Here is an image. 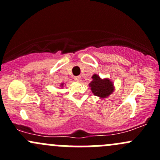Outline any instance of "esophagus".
<instances>
[{
    "instance_id": "1",
    "label": "esophagus",
    "mask_w": 160,
    "mask_h": 160,
    "mask_svg": "<svg viewBox=\"0 0 160 160\" xmlns=\"http://www.w3.org/2000/svg\"><path fill=\"white\" fill-rule=\"evenodd\" d=\"M74 79H75L76 81H77V82L81 81V77H80V76H77V77H74Z\"/></svg>"
}]
</instances>
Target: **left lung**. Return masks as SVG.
<instances>
[{
    "instance_id": "obj_1",
    "label": "left lung",
    "mask_w": 160,
    "mask_h": 160,
    "mask_svg": "<svg viewBox=\"0 0 160 160\" xmlns=\"http://www.w3.org/2000/svg\"><path fill=\"white\" fill-rule=\"evenodd\" d=\"M93 81L90 83V87L93 93L101 98H107L114 90L112 83L108 79H101L99 76L94 75L92 77Z\"/></svg>"
}]
</instances>
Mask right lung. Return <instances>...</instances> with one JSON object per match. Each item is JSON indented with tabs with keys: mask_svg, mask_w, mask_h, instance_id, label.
<instances>
[{
	"mask_svg": "<svg viewBox=\"0 0 160 160\" xmlns=\"http://www.w3.org/2000/svg\"><path fill=\"white\" fill-rule=\"evenodd\" d=\"M61 85H62H62H63V83H62V84H61Z\"/></svg>",
	"mask_w": 160,
	"mask_h": 160,
	"instance_id": "1",
	"label": "right lung"
}]
</instances>
